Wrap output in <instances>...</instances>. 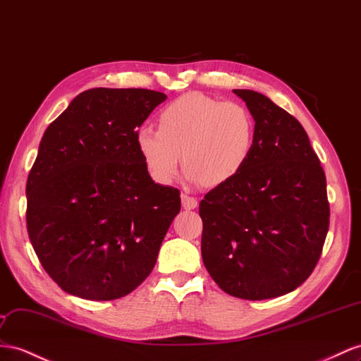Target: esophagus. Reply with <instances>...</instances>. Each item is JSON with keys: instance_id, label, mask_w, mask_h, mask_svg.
I'll return each mask as SVG.
<instances>
[{"instance_id": "1", "label": "esophagus", "mask_w": 361, "mask_h": 361, "mask_svg": "<svg viewBox=\"0 0 361 361\" xmlns=\"http://www.w3.org/2000/svg\"><path fill=\"white\" fill-rule=\"evenodd\" d=\"M181 204L186 210H192L198 206V201L197 198L188 195V193H181Z\"/></svg>"}]
</instances>
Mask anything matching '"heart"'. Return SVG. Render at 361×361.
<instances>
[{
	"instance_id": "b5f03b06",
	"label": "heart",
	"mask_w": 361,
	"mask_h": 361,
	"mask_svg": "<svg viewBox=\"0 0 361 361\" xmlns=\"http://www.w3.org/2000/svg\"><path fill=\"white\" fill-rule=\"evenodd\" d=\"M256 143V120L250 109L201 92L169 102L157 129L135 131V146L151 178L169 184L177 177L180 155L188 178L216 188L236 178L250 160Z\"/></svg>"
}]
</instances>
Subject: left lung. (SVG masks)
I'll use <instances>...</instances> for the list:
<instances>
[{"mask_svg":"<svg viewBox=\"0 0 361 361\" xmlns=\"http://www.w3.org/2000/svg\"><path fill=\"white\" fill-rule=\"evenodd\" d=\"M256 120L250 160L200 202L201 255L230 295L279 298L308 279L329 228L326 177L299 120L252 90H233Z\"/></svg>","mask_w":361,"mask_h":361,"instance_id":"obj_1","label":"left lung"}]
</instances>
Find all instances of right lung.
<instances>
[{"instance_id":"1","label":"right lung","mask_w":361,"mask_h":361,"mask_svg":"<svg viewBox=\"0 0 361 361\" xmlns=\"http://www.w3.org/2000/svg\"><path fill=\"white\" fill-rule=\"evenodd\" d=\"M164 100L145 88H92L45 129L25 221L41 265L66 293L113 300L151 274L181 198L152 181L135 131Z\"/></svg>"}]
</instances>
